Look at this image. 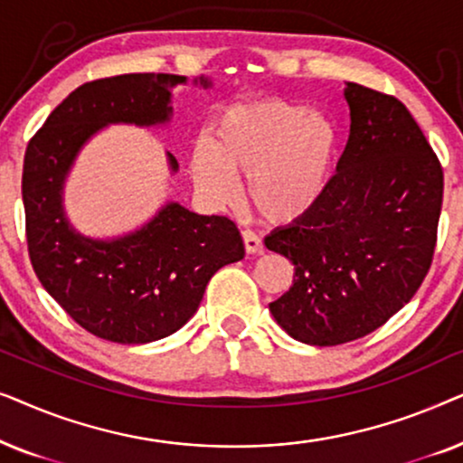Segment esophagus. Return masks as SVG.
Masks as SVG:
<instances>
[{"label": "esophagus", "mask_w": 463, "mask_h": 463, "mask_svg": "<svg viewBox=\"0 0 463 463\" xmlns=\"http://www.w3.org/2000/svg\"><path fill=\"white\" fill-rule=\"evenodd\" d=\"M242 240H244V249H246V252H249V255H257V252H263V242L255 232L244 230Z\"/></svg>", "instance_id": "esophagus-1"}]
</instances>
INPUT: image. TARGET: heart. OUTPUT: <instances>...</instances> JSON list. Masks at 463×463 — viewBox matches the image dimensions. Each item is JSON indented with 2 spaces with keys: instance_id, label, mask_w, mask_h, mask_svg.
Listing matches in <instances>:
<instances>
[{
  "instance_id": "heart-1",
  "label": "heart",
  "mask_w": 463,
  "mask_h": 463,
  "mask_svg": "<svg viewBox=\"0 0 463 463\" xmlns=\"http://www.w3.org/2000/svg\"><path fill=\"white\" fill-rule=\"evenodd\" d=\"M339 135L325 113L282 99L219 113L211 147L192 154V176L206 198L223 202L233 176H246V198L274 223H290L318 204L333 176Z\"/></svg>"
}]
</instances>
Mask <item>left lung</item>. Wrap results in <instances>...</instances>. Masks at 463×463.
Instances as JSON below:
<instances>
[{"mask_svg": "<svg viewBox=\"0 0 463 463\" xmlns=\"http://www.w3.org/2000/svg\"><path fill=\"white\" fill-rule=\"evenodd\" d=\"M350 138L312 211L265 238L293 261L274 320L309 345H339L385 325L421 287L436 246L442 168L407 107L347 81Z\"/></svg>", "mask_w": 463, "mask_h": 463, "instance_id": "left-lung-1", "label": "left lung"}]
</instances>
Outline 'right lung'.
Segmentation results:
<instances>
[{"label":"right lung","instance_id":"obj_1","mask_svg":"<svg viewBox=\"0 0 463 463\" xmlns=\"http://www.w3.org/2000/svg\"><path fill=\"white\" fill-rule=\"evenodd\" d=\"M185 75L128 73L73 90L31 138L23 166L29 257L42 287L88 333L113 344L168 337L198 309L206 284L244 257L233 221L166 202L143 227L88 238L67 219L62 189L81 147L109 124L162 126ZM202 88L213 81L200 75ZM170 173L179 170L166 151Z\"/></svg>","mask_w":463,"mask_h":463}]
</instances>
